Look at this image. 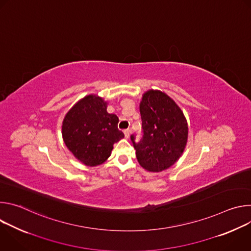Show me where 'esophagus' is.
<instances>
[{
  "label": "esophagus",
  "mask_w": 251,
  "mask_h": 251,
  "mask_svg": "<svg viewBox=\"0 0 251 251\" xmlns=\"http://www.w3.org/2000/svg\"><path fill=\"white\" fill-rule=\"evenodd\" d=\"M130 130L129 129H126V130H124V135H125V138L126 139H128L129 138V136H130Z\"/></svg>",
  "instance_id": "34e87169"
}]
</instances>
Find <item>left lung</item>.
Instances as JSON below:
<instances>
[{"mask_svg": "<svg viewBox=\"0 0 251 251\" xmlns=\"http://www.w3.org/2000/svg\"><path fill=\"white\" fill-rule=\"evenodd\" d=\"M143 137L131 141L136 157L145 170L162 172L182 156L188 142L187 119L176 103L160 90H148L140 102Z\"/></svg>", "mask_w": 251, "mask_h": 251, "instance_id": "left-lung-1", "label": "left lung"}]
</instances>
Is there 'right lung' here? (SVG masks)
Listing matches in <instances>:
<instances>
[{"mask_svg": "<svg viewBox=\"0 0 251 251\" xmlns=\"http://www.w3.org/2000/svg\"><path fill=\"white\" fill-rule=\"evenodd\" d=\"M119 119L107 112V102L90 94L75 103L62 122L64 144L86 166L101 165L111 155L114 143L124 138Z\"/></svg>", "mask_w": 251, "mask_h": 251, "instance_id": "1", "label": "right lung"}]
</instances>
